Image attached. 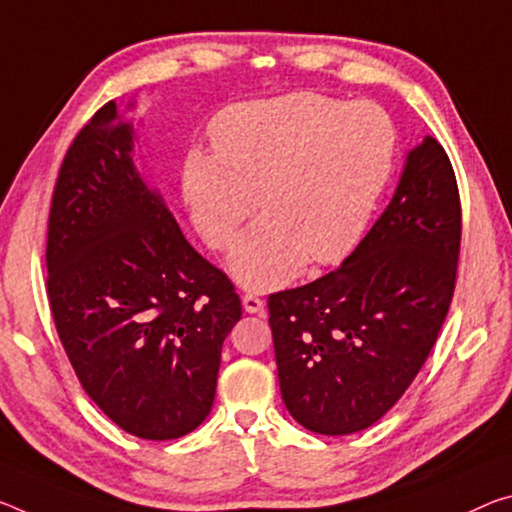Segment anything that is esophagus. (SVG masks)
Returning a JSON list of instances; mask_svg holds the SVG:
<instances>
[{
    "label": "esophagus",
    "instance_id": "obj_1",
    "mask_svg": "<svg viewBox=\"0 0 512 512\" xmlns=\"http://www.w3.org/2000/svg\"><path fill=\"white\" fill-rule=\"evenodd\" d=\"M241 305H243V310H246L248 314H264V300L253 296V294L243 296L241 298Z\"/></svg>",
    "mask_w": 512,
    "mask_h": 512
}]
</instances>
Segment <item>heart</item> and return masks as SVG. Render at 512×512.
Masks as SVG:
<instances>
[{"instance_id":"1","label":"heart","mask_w":512,"mask_h":512,"mask_svg":"<svg viewBox=\"0 0 512 512\" xmlns=\"http://www.w3.org/2000/svg\"><path fill=\"white\" fill-rule=\"evenodd\" d=\"M214 154L191 150L182 191L209 248L225 250L241 287H285L314 264L351 255L394 166L396 129L385 109L321 93H289L227 107L209 127ZM258 200L255 201L254 198Z\"/></svg>"}]
</instances>
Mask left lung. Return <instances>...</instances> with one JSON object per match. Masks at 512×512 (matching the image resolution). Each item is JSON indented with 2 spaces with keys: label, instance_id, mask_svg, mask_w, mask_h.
<instances>
[{
  "label": "left lung",
  "instance_id": "left-lung-1",
  "mask_svg": "<svg viewBox=\"0 0 512 512\" xmlns=\"http://www.w3.org/2000/svg\"><path fill=\"white\" fill-rule=\"evenodd\" d=\"M458 253L456 175L442 145L424 136L342 266L269 296L282 401L300 426L351 435L401 399L449 312Z\"/></svg>",
  "mask_w": 512,
  "mask_h": 512
}]
</instances>
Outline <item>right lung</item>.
<instances>
[{
  "label": "right lung",
  "instance_id": "1",
  "mask_svg": "<svg viewBox=\"0 0 512 512\" xmlns=\"http://www.w3.org/2000/svg\"><path fill=\"white\" fill-rule=\"evenodd\" d=\"M136 104H127L132 111ZM134 120L104 104L61 164L47 296L86 394L143 440H175L214 405L241 300L134 164Z\"/></svg>",
  "mask_w": 512,
  "mask_h": 512
}]
</instances>
